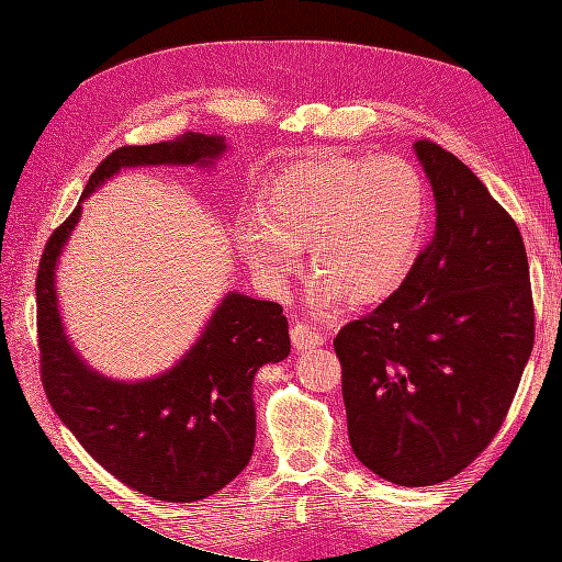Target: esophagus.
Returning a JSON list of instances; mask_svg holds the SVG:
<instances>
[{"mask_svg": "<svg viewBox=\"0 0 562 562\" xmlns=\"http://www.w3.org/2000/svg\"><path fill=\"white\" fill-rule=\"evenodd\" d=\"M291 339L295 349H314L318 345H323V335L314 328H310V323L304 321H295V326L291 330Z\"/></svg>", "mask_w": 562, "mask_h": 562, "instance_id": "34e87169", "label": "esophagus"}]
</instances>
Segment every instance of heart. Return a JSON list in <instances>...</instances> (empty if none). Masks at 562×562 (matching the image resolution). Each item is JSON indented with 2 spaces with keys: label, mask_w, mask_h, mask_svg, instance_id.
I'll list each match as a JSON object with an SVG mask.
<instances>
[{
  "label": "heart",
  "mask_w": 562,
  "mask_h": 562,
  "mask_svg": "<svg viewBox=\"0 0 562 562\" xmlns=\"http://www.w3.org/2000/svg\"><path fill=\"white\" fill-rule=\"evenodd\" d=\"M429 220L419 168L398 155L323 157L281 168L262 187L260 211L239 220L246 260L283 291L307 246L314 304L375 302L403 283Z\"/></svg>",
  "instance_id": "obj_1"
}]
</instances>
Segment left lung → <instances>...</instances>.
I'll use <instances>...</instances> for the list:
<instances>
[{"label":"left lung","mask_w":562,"mask_h":562,"mask_svg":"<svg viewBox=\"0 0 562 562\" xmlns=\"http://www.w3.org/2000/svg\"><path fill=\"white\" fill-rule=\"evenodd\" d=\"M436 232L378 310L335 337L349 443L380 479L427 487L497 436L535 345L530 267L514 217L452 151L417 140Z\"/></svg>","instance_id":"8db88e82"}]
</instances>
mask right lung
I'll return each mask as SVG.
<instances>
[{"instance_id": "add662e5", "label": "right lung", "mask_w": 562, "mask_h": 562, "mask_svg": "<svg viewBox=\"0 0 562 562\" xmlns=\"http://www.w3.org/2000/svg\"><path fill=\"white\" fill-rule=\"evenodd\" d=\"M220 135L187 133L171 143L124 145L100 161L81 199L124 166L211 164ZM81 215L77 206L48 236L37 271L40 372L60 422L114 479L161 502H196L223 490L255 446L252 378L291 353L277 302L229 293L180 363L147 382H114L79 361L63 333L56 262Z\"/></svg>"}]
</instances>
